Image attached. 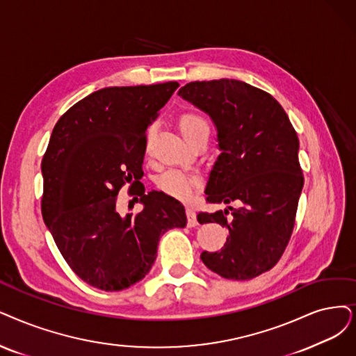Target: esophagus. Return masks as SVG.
<instances>
[{
  "instance_id": "esophagus-1",
  "label": "esophagus",
  "mask_w": 356,
  "mask_h": 356,
  "mask_svg": "<svg viewBox=\"0 0 356 356\" xmlns=\"http://www.w3.org/2000/svg\"><path fill=\"white\" fill-rule=\"evenodd\" d=\"M186 215H187V225H188L190 227H194V226L198 225V222H197V215H195V211H194L193 209L187 207V209H186Z\"/></svg>"
}]
</instances>
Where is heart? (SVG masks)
I'll use <instances>...</instances> for the list:
<instances>
[{
    "label": "heart",
    "mask_w": 356,
    "mask_h": 356,
    "mask_svg": "<svg viewBox=\"0 0 356 356\" xmlns=\"http://www.w3.org/2000/svg\"><path fill=\"white\" fill-rule=\"evenodd\" d=\"M181 125V131L187 140L191 138L194 134L200 133L203 130H209V124L204 117H202L200 113L195 112H187L184 113L179 121ZM156 184H158V188L170 195L174 198H178V200H190V198L194 195L197 188L200 187V179L197 177L182 172V170L178 169H170L163 172L162 175L158 177L156 179Z\"/></svg>",
    "instance_id": "obj_1"
}]
</instances>
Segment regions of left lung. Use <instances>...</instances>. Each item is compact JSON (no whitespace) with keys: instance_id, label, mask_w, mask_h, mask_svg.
I'll list each match as a JSON object with an SVG mask.
<instances>
[{"instance_id":"1","label":"left lung","mask_w":356,"mask_h":356,"mask_svg":"<svg viewBox=\"0 0 356 356\" xmlns=\"http://www.w3.org/2000/svg\"><path fill=\"white\" fill-rule=\"evenodd\" d=\"M178 95L204 111L218 130L220 154L206 200L241 203L198 213L200 223L216 222L229 231L220 251L200 257L225 279L257 277L279 261L293 231L304 186L296 131L272 95L244 81H191Z\"/></svg>"}]
</instances>
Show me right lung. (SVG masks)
<instances>
[{"label": "right lung", "instance_id": "add662e5", "mask_svg": "<svg viewBox=\"0 0 356 356\" xmlns=\"http://www.w3.org/2000/svg\"><path fill=\"white\" fill-rule=\"evenodd\" d=\"M178 86L105 88L54 127L42 159V216L67 264L93 288L133 286L150 272L161 236L187 225L178 200L140 187L134 194L143 210L136 216L117 210L118 191L143 177L147 127Z\"/></svg>", "mask_w": 356, "mask_h": 356}]
</instances>
